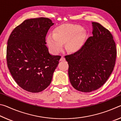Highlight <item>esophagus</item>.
<instances>
[{
  "label": "esophagus",
  "instance_id": "34e87169",
  "mask_svg": "<svg viewBox=\"0 0 121 121\" xmlns=\"http://www.w3.org/2000/svg\"><path fill=\"white\" fill-rule=\"evenodd\" d=\"M65 59L64 56H61V58L60 59V61H65Z\"/></svg>",
  "mask_w": 121,
  "mask_h": 121
}]
</instances>
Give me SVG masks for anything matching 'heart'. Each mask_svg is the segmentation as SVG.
I'll return each instance as SVG.
<instances>
[{
  "instance_id": "1",
  "label": "heart",
  "mask_w": 121,
  "mask_h": 121,
  "mask_svg": "<svg viewBox=\"0 0 121 121\" xmlns=\"http://www.w3.org/2000/svg\"><path fill=\"white\" fill-rule=\"evenodd\" d=\"M86 37V32L77 24H67L56 28L53 33L47 37L49 48L54 54L62 50L65 44L67 50L76 52L83 48Z\"/></svg>"
}]
</instances>
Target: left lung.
Here are the masks:
<instances>
[{"mask_svg":"<svg viewBox=\"0 0 121 121\" xmlns=\"http://www.w3.org/2000/svg\"><path fill=\"white\" fill-rule=\"evenodd\" d=\"M92 26L93 36L83 48L65 56L71 84L83 92L95 91L106 83L113 70L117 55L110 32L97 22H92Z\"/></svg>","mask_w":121,"mask_h":121,"instance_id":"8db88e82","label":"left lung"}]
</instances>
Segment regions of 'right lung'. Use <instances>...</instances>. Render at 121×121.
Masks as SVG:
<instances>
[{"instance_id":"obj_1","label":"right lung","mask_w":121,"mask_h":121,"mask_svg":"<svg viewBox=\"0 0 121 121\" xmlns=\"http://www.w3.org/2000/svg\"><path fill=\"white\" fill-rule=\"evenodd\" d=\"M46 17L26 20L8 39L6 60L12 77L22 89L32 93L43 91L51 83L60 56H52L46 36L53 25Z\"/></svg>"}]
</instances>
